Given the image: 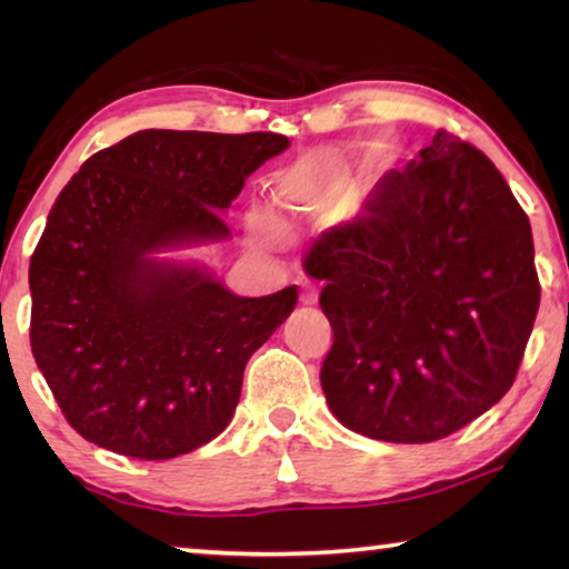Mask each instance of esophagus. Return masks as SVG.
Wrapping results in <instances>:
<instances>
[{
	"mask_svg": "<svg viewBox=\"0 0 569 569\" xmlns=\"http://www.w3.org/2000/svg\"><path fill=\"white\" fill-rule=\"evenodd\" d=\"M300 300L306 302V306H313V302H318V290H316V287H310V284L302 287V295H300Z\"/></svg>",
	"mask_w": 569,
	"mask_h": 569,
	"instance_id": "esophagus-1",
	"label": "esophagus"
}]
</instances>
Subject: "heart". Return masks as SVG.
I'll return each mask as SVG.
<instances>
[{
  "instance_id": "1",
  "label": "heart",
  "mask_w": 569,
  "mask_h": 569,
  "mask_svg": "<svg viewBox=\"0 0 569 569\" xmlns=\"http://www.w3.org/2000/svg\"><path fill=\"white\" fill-rule=\"evenodd\" d=\"M300 183H302V178H292V181H287L277 193L279 209H282L287 217H292V220L295 217H306L310 212V201L302 197ZM259 232L261 236H267L269 240H279V230L271 228V224H267V222L259 224Z\"/></svg>"
}]
</instances>
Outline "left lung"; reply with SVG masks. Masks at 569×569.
I'll return each instance as SVG.
<instances>
[{"instance_id":"obj_1","label":"left lung","mask_w":569,"mask_h":569,"mask_svg":"<svg viewBox=\"0 0 569 569\" xmlns=\"http://www.w3.org/2000/svg\"><path fill=\"white\" fill-rule=\"evenodd\" d=\"M302 267L323 279L321 386L349 430L432 442L510 391L541 284L528 214L473 144L440 129Z\"/></svg>"}]
</instances>
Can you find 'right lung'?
Returning <instances> with one entry per match:
<instances>
[{"mask_svg":"<svg viewBox=\"0 0 569 569\" xmlns=\"http://www.w3.org/2000/svg\"><path fill=\"white\" fill-rule=\"evenodd\" d=\"M290 139L144 129L82 162L30 259V347L67 422L113 453L166 461L236 415L248 357L298 287L240 298L158 251L230 236L224 209Z\"/></svg>","mask_w":569,"mask_h":569,"instance_id":"right-lung-1","label":"right lung"}]
</instances>
